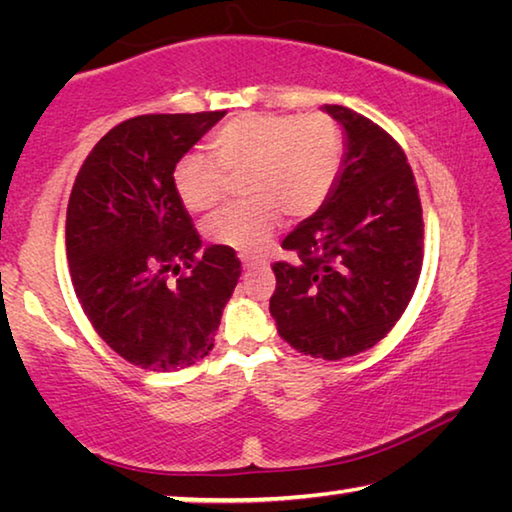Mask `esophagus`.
I'll use <instances>...</instances> for the list:
<instances>
[{
    "label": "esophagus",
    "instance_id": "obj_1",
    "mask_svg": "<svg viewBox=\"0 0 512 512\" xmlns=\"http://www.w3.org/2000/svg\"><path fill=\"white\" fill-rule=\"evenodd\" d=\"M241 264H244V268H257V266H266L264 259H255V257H248V255H241Z\"/></svg>",
    "mask_w": 512,
    "mask_h": 512
}]
</instances>
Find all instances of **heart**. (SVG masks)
Listing matches in <instances>:
<instances>
[{
    "label": "heart",
    "instance_id": "1",
    "mask_svg": "<svg viewBox=\"0 0 512 512\" xmlns=\"http://www.w3.org/2000/svg\"><path fill=\"white\" fill-rule=\"evenodd\" d=\"M343 153L341 128L325 112H246L212 135L210 155H183L171 183L189 212H207L244 180L248 201L216 214L207 232L216 244L257 253L271 241L282 212L307 219L325 205Z\"/></svg>",
    "mask_w": 512,
    "mask_h": 512
}]
</instances>
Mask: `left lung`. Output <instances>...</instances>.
<instances>
[{"instance_id":"obj_1","label":"left lung","mask_w":512,"mask_h":512,"mask_svg":"<svg viewBox=\"0 0 512 512\" xmlns=\"http://www.w3.org/2000/svg\"><path fill=\"white\" fill-rule=\"evenodd\" d=\"M345 128L339 180L282 241L271 316L291 348L339 361L372 348L409 307L422 271V205L402 146L375 121L325 106Z\"/></svg>"}]
</instances>
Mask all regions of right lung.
I'll list each match as a JSON object with an SVG mask.
<instances>
[{"label":"right lung","mask_w":512,"mask_h":512,"mask_svg":"<svg viewBox=\"0 0 512 512\" xmlns=\"http://www.w3.org/2000/svg\"><path fill=\"white\" fill-rule=\"evenodd\" d=\"M223 115L121 121L85 158L69 194L65 244L76 298L101 339L144 370H183L207 357L239 282L230 246L201 253L171 183L178 160Z\"/></svg>","instance_id":"add662e5"}]
</instances>
